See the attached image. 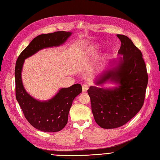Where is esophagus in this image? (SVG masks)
<instances>
[{"label": "esophagus", "mask_w": 160, "mask_h": 160, "mask_svg": "<svg viewBox=\"0 0 160 160\" xmlns=\"http://www.w3.org/2000/svg\"><path fill=\"white\" fill-rule=\"evenodd\" d=\"M89 88V86L88 84H83V85H82V89H83V92H86L87 91H88Z\"/></svg>", "instance_id": "esophagus-1"}]
</instances>
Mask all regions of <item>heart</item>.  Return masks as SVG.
<instances>
[{
	"label": "heart",
	"mask_w": 160,
	"mask_h": 160,
	"mask_svg": "<svg viewBox=\"0 0 160 160\" xmlns=\"http://www.w3.org/2000/svg\"><path fill=\"white\" fill-rule=\"evenodd\" d=\"M94 51H95L94 48H92V49H89L88 51H87L86 55H88V56H90V55H91L92 54H93V53L94 52Z\"/></svg>",
	"instance_id": "obj_1"
}]
</instances>
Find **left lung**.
<instances>
[{
    "mask_svg": "<svg viewBox=\"0 0 160 160\" xmlns=\"http://www.w3.org/2000/svg\"><path fill=\"white\" fill-rule=\"evenodd\" d=\"M121 41L118 65L104 71L96 85L111 82L119 85L112 89L91 86L88 93L95 122L104 129H113L128 123L142 109L148 82L142 53L127 36L117 35ZM114 62V61H113Z\"/></svg>",
    "mask_w": 160,
    "mask_h": 160,
    "instance_id": "left-lung-1",
    "label": "left lung"
}]
</instances>
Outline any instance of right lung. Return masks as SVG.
Masks as SVG:
<instances>
[{"label":"right lung","mask_w":160,"mask_h":160,"mask_svg":"<svg viewBox=\"0 0 160 160\" xmlns=\"http://www.w3.org/2000/svg\"><path fill=\"white\" fill-rule=\"evenodd\" d=\"M72 32L57 31L35 37L18 56L16 62L15 93L25 118L32 126L45 132H59L65 128L72 101L82 92L80 84L62 88L48 101H41L28 94L22 85L21 72L25 59L42 49L62 45Z\"/></svg>","instance_id":"add662e5"}]
</instances>
